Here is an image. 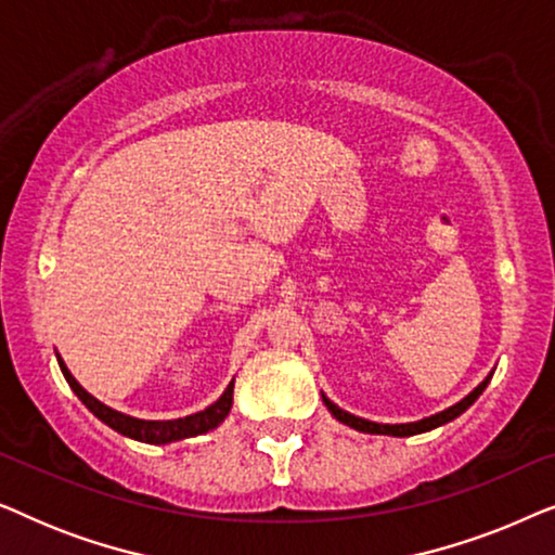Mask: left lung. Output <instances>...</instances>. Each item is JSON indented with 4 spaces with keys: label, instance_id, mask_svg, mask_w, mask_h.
Returning a JSON list of instances; mask_svg holds the SVG:
<instances>
[{
    "label": "left lung",
    "instance_id": "1",
    "mask_svg": "<svg viewBox=\"0 0 555 555\" xmlns=\"http://www.w3.org/2000/svg\"><path fill=\"white\" fill-rule=\"evenodd\" d=\"M490 378H492V374L485 378V382L477 386L475 391H469L465 399L462 401H457V404L454 406H450V409H444V412H439V414H431V416H427V420H420V422H409V424H378V422H369V420H361V416H353V414H348V412H344V409L340 406H336L333 404V401L328 399V397H323V404L328 406V412L336 416L338 422H344L346 427H351V429H359V431H366V435H389V437H412V435H422V431H429V429H437V427H442V424H447V422H452V420H457V416L462 414V412H467L469 406L475 404L477 401V397H480V393L485 391V386L490 384Z\"/></svg>",
    "mask_w": 555,
    "mask_h": 555
}]
</instances>
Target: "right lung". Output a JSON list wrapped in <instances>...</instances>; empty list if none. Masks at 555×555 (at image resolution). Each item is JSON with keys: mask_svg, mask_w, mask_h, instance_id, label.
Masks as SVG:
<instances>
[{"mask_svg": "<svg viewBox=\"0 0 555 555\" xmlns=\"http://www.w3.org/2000/svg\"><path fill=\"white\" fill-rule=\"evenodd\" d=\"M57 363H60V371H63V376L67 378V384H70V389L78 393V399L90 409V412L98 416V420H101L103 424H108L111 429H116L118 435L139 439V442L169 444V442H179V439H186V437L204 435V431L219 427V424L224 422V416L230 414V409H232L234 382H230V386H227L224 393L215 401V404L204 409V412L189 414V416H184V420H166V422L135 420V416L120 414V412H116V409L105 406L103 401H98L95 397H90V393L82 389L78 382H75L73 374H70V371H67L65 361L60 359V356H57Z\"/></svg>", "mask_w": 555, "mask_h": 555, "instance_id": "add662e5", "label": "right lung"}]
</instances>
